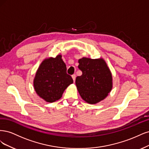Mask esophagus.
<instances>
[{"instance_id":"1","label":"esophagus","mask_w":149,"mask_h":149,"mask_svg":"<svg viewBox=\"0 0 149 149\" xmlns=\"http://www.w3.org/2000/svg\"><path fill=\"white\" fill-rule=\"evenodd\" d=\"M72 79H73L74 81H75V78H76V75H75V74H73L72 75Z\"/></svg>"}]
</instances>
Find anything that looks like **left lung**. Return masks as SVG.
<instances>
[{"mask_svg":"<svg viewBox=\"0 0 149 149\" xmlns=\"http://www.w3.org/2000/svg\"><path fill=\"white\" fill-rule=\"evenodd\" d=\"M79 63L82 75L77 77L75 84L81 97L90 104L100 102L112 88V75L106 62L83 57Z\"/></svg>","mask_w":149,"mask_h":149,"instance_id":"8db88e82","label":"left lung"}]
</instances>
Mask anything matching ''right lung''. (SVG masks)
<instances>
[{
	"label": "right lung",
	"instance_id": "1",
	"mask_svg": "<svg viewBox=\"0 0 149 149\" xmlns=\"http://www.w3.org/2000/svg\"><path fill=\"white\" fill-rule=\"evenodd\" d=\"M61 55L45 59L38 68L34 79L37 94L47 102L58 100L68 86L73 83L72 77L67 74L66 65Z\"/></svg>",
	"mask_w": 149,
	"mask_h": 149
}]
</instances>
